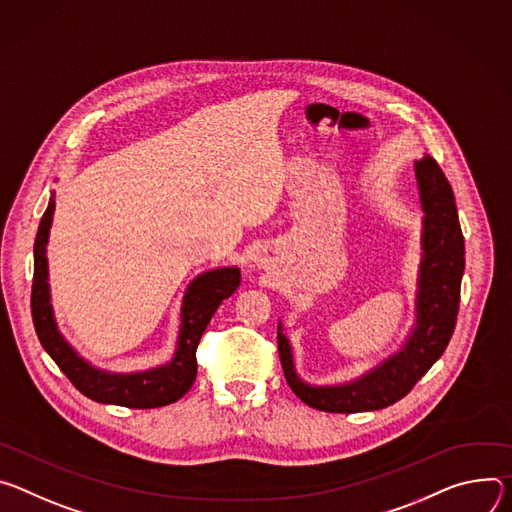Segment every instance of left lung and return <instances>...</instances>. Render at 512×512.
Masks as SVG:
<instances>
[{
  "label": "left lung",
  "instance_id": "1",
  "mask_svg": "<svg viewBox=\"0 0 512 512\" xmlns=\"http://www.w3.org/2000/svg\"><path fill=\"white\" fill-rule=\"evenodd\" d=\"M415 181L423 209L419 236L417 289L413 325L399 350L364 374L335 384H311L301 378L285 325L278 319V356L285 378L303 403L327 413L378 411L396 401L441 358L460 307V287L466 266L464 236L456 197L439 164L423 154L415 160Z\"/></svg>",
  "mask_w": 512,
  "mask_h": 512
}]
</instances>
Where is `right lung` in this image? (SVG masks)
<instances>
[{
    "mask_svg": "<svg viewBox=\"0 0 512 512\" xmlns=\"http://www.w3.org/2000/svg\"><path fill=\"white\" fill-rule=\"evenodd\" d=\"M54 205L56 203L52 191L34 242L32 319L42 348L75 384V388L95 403L130 409H156L179 401L195 382V352L207 323L211 321L221 301L234 295V291L240 287V268L217 266L199 272L189 282L179 309L175 352L168 362L136 372H113L99 368L69 344V339L61 333L54 317L46 258Z\"/></svg>",
    "mask_w": 512,
    "mask_h": 512,
    "instance_id": "add662e5",
    "label": "right lung"
}]
</instances>
